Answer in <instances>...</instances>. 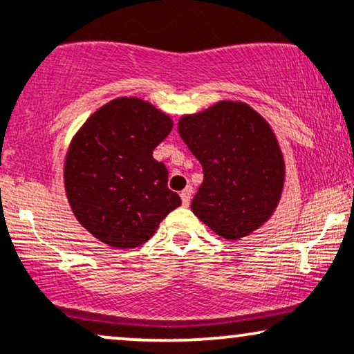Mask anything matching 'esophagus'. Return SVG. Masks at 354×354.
Returning a JSON list of instances; mask_svg holds the SVG:
<instances>
[{
  "label": "esophagus",
  "instance_id": "1",
  "mask_svg": "<svg viewBox=\"0 0 354 354\" xmlns=\"http://www.w3.org/2000/svg\"><path fill=\"white\" fill-rule=\"evenodd\" d=\"M191 196H193V188L188 186V188H185L181 191V201H183V206H189L191 203Z\"/></svg>",
  "mask_w": 354,
  "mask_h": 354
}]
</instances>
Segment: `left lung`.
Here are the masks:
<instances>
[{"mask_svg":"<svg viewBox=\"0 0 354 354\" xmlns=\"http://www.w3.org/2000/svg\"><path fill=\"white\" fill-rule=\"evenodd\" d=\"M203 166L191 211L218 236L237 241L270 218L283 189V155L270 125L242 102L223 100L178 123Z\"/></svg>","mask_w":354,"mask_h":354,"instance_id":"8db88e82","label":"left lung"}]
</instances>
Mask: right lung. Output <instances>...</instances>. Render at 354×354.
<instances>
[{
  "instance_id": "1",
  "label": "right lung",
  "mask_w": 354,
  "mask_h": 354,
  "mask_svg": "<svg viewBox=\"0 0 354 354\" xmlns=\"http://www.w3.org/2000/svg\"><path fill=\"white\" fill-rule=\"evenodd\" d=\"M173 129L168 115L136 97L115 99L72 138L64 185L72 212L93 237L133 249L181 204L153 150Z\"/></svg>"
}]
</instances>
